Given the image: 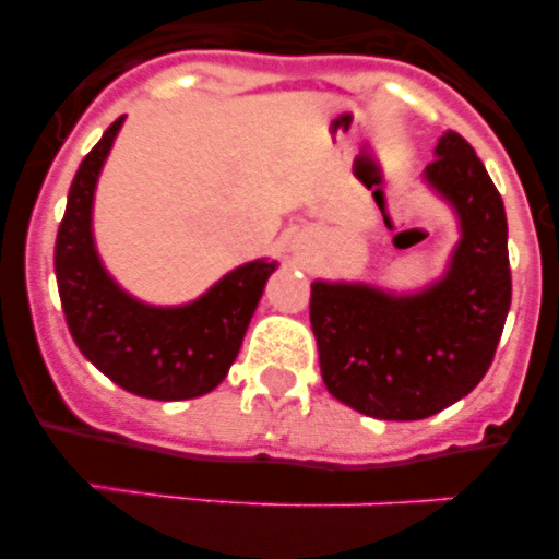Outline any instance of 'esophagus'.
<instances>
[{
  "instance_id": "esophagus-1",
  "label": "esophagus",
  "mask_w": 559,
  "mask_h": 559,
  "mask_svg": "<svg viewBox=\"0 0 559 559\" xmlns=\"http://www.w3.org/2000/svg\"><path fill=\"white\" fill-rule=\"evenodd\" d=\"M290 249H294V251H305V249H308V237L296 235L294 240H290Z\"/></svg>"
}]
</instances>
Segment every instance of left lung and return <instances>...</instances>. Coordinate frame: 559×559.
<instances>
[{"instance_id": "left-lung-1", "label": "left lung", "mask_w": 559, "mask_h": 559, "mask_svg": "<svg viewBox=\"0 0 559 559\" xmlns=\"http://www.w3.org/2000/svg\"><path fill=\"white\" fill-rule=\"evenodd\" d=\"M423 185L451 206L459 240L439 280L397 290L347 280L310 285V328L328 392L374 419H426L487 374L512 302L507 212L456 131L433 147ZM383 206L380 192H374Z\"/></svg>"}]
</instances>
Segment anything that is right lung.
<instances>
[{
    "mask_svg": "<svg viewBox=\"0 0 559 559\" xmlns=\"http://www.w3.org/2000/svg\"><path fill=\"white\" fill-rule=\"evenodd\" d=\"M122 122L78 167L56 240V280L78 349L126 392L147 400H192L212 392L235 364L276 260L260 257L224 274L187 305H147L106 271L92 210L100 170Z\"/></svg>",
    "mask_w": 559,
    "mask_h": 559,
    "instance_id": "add662e5",
    "label": "right lung"
}]
</instances>
